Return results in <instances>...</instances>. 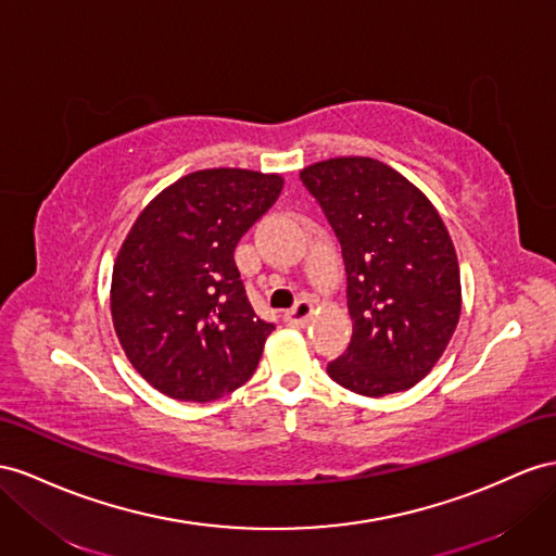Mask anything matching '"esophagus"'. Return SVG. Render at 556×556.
<instances>
[{
  "mask_svg": "<svg viewBox=\"0 0 556 556\" xmlns=\"http://www.w3.org/2000/svg\"><path fill=\"white\" fill-rule=\"evenodd\" d=\"M309 315H312V301H307V298H301V301H298L291 309H287L283 319H287V324H291V326H305Z\"/></svg>",
  "mask_w": 556,
  "mask_h": 556,
  "instance_id": "1",
  "label": "esophagus"
}]
</instances>
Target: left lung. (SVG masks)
<instances>
[{"instance_id": "1", "label": "left lung", "mask_w": 556, "mask_h": 556, "mask_svg": "<svg viewBox=\"0 0 556 556\" xmlns=\"http://www.w3.org/2000/svg\"><path fill=\"white\" fill-rule=\"evenodd\" d=\"M333 227L348 275L352 338L326 371L357 394L414 388L460 319V269L437 208L416 185L368 156L301 170Z\"/></svg>"}]
</instances>
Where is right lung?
<instances>
[{"instance_id":"obj_1","label":"right lung","mask_w":556,"mask_h":556,"mask_svg":"<svg viewBox=\"0 0 556 556\" xmlns=\"http://www.w3.org/2000/svg\"><path fill=\"white\" fill-rule=\"evenodd\" d=\"M283 180L244 168L180 178L140 213L112 273V321L152 388L211 402L253 376L267 336L235 265Z\"/></svg>"}]
</instances>
